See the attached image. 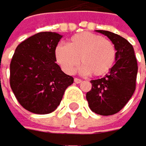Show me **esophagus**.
I'll list each match as a JSON object with an SVG mask.
<instances>
[{
  "mask_svg": "<svg viewBox=\"0 0 146 146\" xmlns=\"http://www.w3.org/2000/svg\"><path fill=\"white\" fill-rule=\"evenodd\" d=\"M74 83L80 84V83H82V80L81 79H78V78H74Z\"/></svg>",
  "mask_w": 146,
  "mask_h": 146,
  "instance_id": "esophagus-1",
  "label": "esophagus"
}]
</instances>
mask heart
<instances>
[{
    "label": "heart",
    "instance_id": "1",
    "mask_svg": "<svg viewBox=\"0 0 146 146\" xmlns=\"http://www.w3.org/2000/svg\"><path fill=\"white\" fill-rule=\"evenodd\" d=\"M55 58L68 74H74L80 62V71L83 74L101 77L113 68L116 50L109 40L98 34L84 32L72 36L66 45H58L55 48Z\"/></svg>",
    "mask_w": 146,
    "mask_h": 146
}]
</instances>
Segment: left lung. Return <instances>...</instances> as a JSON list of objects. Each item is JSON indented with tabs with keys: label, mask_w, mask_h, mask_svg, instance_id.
Returning a JSON list of instances; mask_svg holds the SVG:
<instances>
[{
	"label": "left lung",
	"mask_w": 146,
	"mask_h": 146,
	"mask_svg": "<svg viewBox=\"0 0 146 146\" xmlns=\"http://www.w3.org/2000/svg\"><path fill=\"white\" fill-rule=\"evenodd\" d=\"M111 41L116 50L115 64L108 74L92 80V89L86 94L90 109L101 115H112L123 109L135 90L138 71L135 50L126 39L108 31L96 30Z\"/></svg>",
	"instance_id": "obj_1"
}]
</instances>
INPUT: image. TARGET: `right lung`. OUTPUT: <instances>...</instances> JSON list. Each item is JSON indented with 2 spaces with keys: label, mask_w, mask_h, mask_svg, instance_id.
<instances>
[{
  "label": "right lung",
  "mask_w": 146,
  "mask_h": 146,
  "mask_svg": "<svg viewBox=\"0 0 146 146\" xmlns=\"http://www.w3.org/2000/svg\"><path fill=\"white\" fill-rule=\"evenodd\" d=\"M61 38L57 33H39L16 48L10 65V84L18 102L29 112H53L74 83L55 62V48Z\"/></svg>",
  "instance_id": "add662e5"
}]
</instances>
